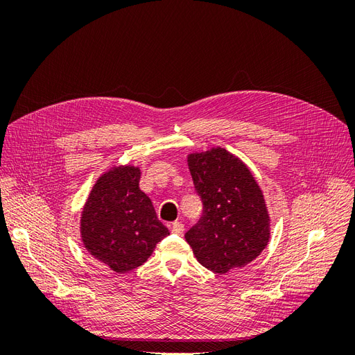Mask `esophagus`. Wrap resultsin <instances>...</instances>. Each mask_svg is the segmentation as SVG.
<instances>
[{"label":"esophagus","mask_w":355,"mask_h":355,"mask_svg":"<svg viewBox=\"0 0 355 355\" xmlns=\"http://www.w3.org/2000/svg\"><path fill=\"white\" fill-rule=\"evenodd\" d=\"M170 230H171V232L176 234V235H182V234H184V225L176 220V222L170 225Z\"/></svg>","instance_id":"obj_1"}]
</instances>
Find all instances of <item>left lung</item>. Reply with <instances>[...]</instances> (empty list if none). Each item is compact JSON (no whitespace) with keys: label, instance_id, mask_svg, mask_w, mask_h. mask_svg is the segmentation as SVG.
<instances>
[{"label":"left lung","instance_id":"1","mask_svg":"<svg viewBox=\"0 0 355 355\" xmlns=\"http://www.w3.org/2000/svg\"><path fill=\"white\" fill-rule=\"evenodd\" d=\"M188 167L204 209L185 234L197 261L218 274L250 263L271 235L263 192L252 171L219 146L189 154Z\"/></svg>","mask_w":355,"mask_h":355}]
</instances>
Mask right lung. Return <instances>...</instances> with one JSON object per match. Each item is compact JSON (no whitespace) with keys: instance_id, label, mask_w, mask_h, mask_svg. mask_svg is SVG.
Returning <instances> with one entry per match:
<instances>
[{"instance_id":"1","label":"right lung","mask_w":355,"mask_h":355,"mask_svg":"<svg viewBox=\"0 0 355 355\" xmlns=\"http://www.w3.org/2000/svg\"><path fill=\"white\" fill-rule=\"evenodd\" d=\"M141 168L112 167L96 180L85 201L80 232L87 252L111 271L124 274L144 265L168 230L139 188Z\"/></svg>"}]
</instances>
